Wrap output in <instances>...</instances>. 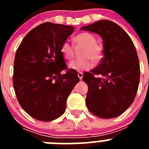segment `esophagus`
<instances>
[{"label": "esophagus", "mask_w": 149, "mask_h": 149, "mask_svg": "<svg viewBox=\"0 0 149 149\" xmlns=\"http://www.w3.org/2000/svg\"><path fill=\"white\" fill-rule=\"evenodd\" d=\"M77 76H78V77L81 79V80H82L83 76H84V74H83L82 72H78V73H77Z\"/></svg>", "instance_id": "34e87169"}]
</instances>
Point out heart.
I'll use <instances>...</instances> for the list:
<instances>
[{
	"label": "heart",
	"mask_w": 149,
	"mask_h": 149,
	"mask_svg": "<svg viewBox=\"0 0 149 149\" xmlns=\"http://www.w3.org/2000/svg\"><path fill=\"white\" fill-rule=\"evenodd\" d=\"M73 42L76 47H83L80 54L81 59L73 60L68 63V68L77 72L86 71L93 67V63H98L103 57V48L96 42V38L89 33H81L75 36ZM60 52L63 58L71 60L74 56V50L70 44L67 42H63L60 48Z\"/></svg>",
	"instance_id": "1"
}]
</instances>
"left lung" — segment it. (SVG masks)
I'll use <instances>...</instances> for the list:
<instances>
[{
  "mask_svg": "<svg viewBox=\"0 0 149 149\" xmlns=\"http://www.w3.org/2000/svg\"><path fill=\"white\" fill-rule=\"evenodd\" d=\"M81 30L100 35L104 57L83 81L88 85L86 103L89 111L102 119L123 113L134 101L140 68L136 48L127 33L117 24L101 20Z\"/></svg>",
  "mask_w": 149,
  "mask_h": 149,
  "instance_id": "left-lung-1",
  "label": "left lung"
}]
</instances>
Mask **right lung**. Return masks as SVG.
<instances>
[{
  "label": "right lung",
  "instance_id": "1",
  "mask_svg": "<svg viewBox=\"0 0 149 149\" xmlns=\"http://www.w3.org/2000/svg\"><path fill=\"white\" fill-rule=\"evenodd\" d=\"M74 27L45 22L31 30L16 51L13 86L17 99L30 116L54 120L65 110L66 101L79 82L77 72L66 69L60 52Z\"/></svg>",
  "mask_w": 149,
  "mask_h": 149
}]
</instances>
